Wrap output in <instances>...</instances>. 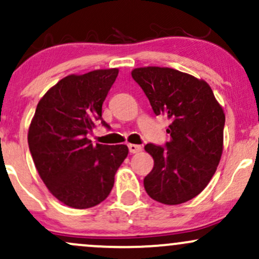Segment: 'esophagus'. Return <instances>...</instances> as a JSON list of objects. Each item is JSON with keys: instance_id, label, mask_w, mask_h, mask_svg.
<instances>
[{"instance_id": "esophagus-1", "label": "esophagus", "mask_w": 259, "mask_h": 259, "mask_svg": "<svg viewBox=\"0 0 259 259\" xmlns=\"http://www.w3.org/2000/svg\"><path fill=\"white\" fill-rule=\"evenodd\" d=\"M127 147H129V152L130 153H138L141 151V146L140 145H135V144H129L127 145Z\"/></svg>"}]
</instances>
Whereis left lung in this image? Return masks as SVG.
<instances>
[{
  "label": "left lung",
  "instance_id": "obj_1",
  "mask_svg": "<svg viewBox=\"0 0 259 259\" xmlns=\"http://www.w3.org/2000/svg\"><path fill=\"white\" fill-rule=\"evenodd\" d=\"M134 80L156 115L170 120L164 146L147 144L154 165L144 186L154 201L179 204L197 196L214 175L223 152L225 115L203 80L171 68H136Z\"/></svg>",
  "mask_w": 259,
  "mask_h": 259
}]
</instances>
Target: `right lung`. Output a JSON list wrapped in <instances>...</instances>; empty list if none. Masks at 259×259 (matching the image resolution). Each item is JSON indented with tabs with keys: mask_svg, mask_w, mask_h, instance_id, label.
<instances>
[{
	"mask_svg": "<svg viewBox=\"0 0 259 259\" xmlns=\"http://www.w3.org/2000/svg\"><path fill=\"white\" fill-rule=\"evenodd\" d=\"M118 69L65 76L37 103L28 144L41 179L57 200L85 209L105 201L114 175L126 158L125 145L91 144L97 124L109 129L102 105Z\"/></svg>",
	"mask_w": 259,
	"mask_h": 259,
	"instance_id": "add662e5",
	"label": "right lung"
}]
</instances>
